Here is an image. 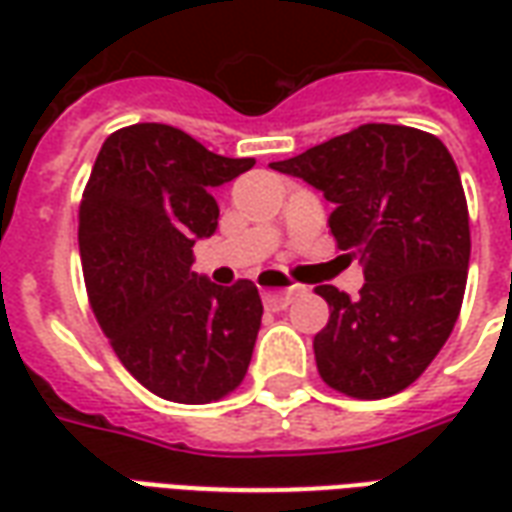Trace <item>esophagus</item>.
Instances as JSON below:
<instances>
[{"label": "esophagus", "instance_id": "34e87169", "mask_svg": "<svg viewBox=\"0 0 512 512\" xmlns=\"http://www.w3.org/2000/svg\"><path fill=\"white\" fill-rule=\"evenodd\" d=\"M304 290H307L304 285H288V288L266 290V293H263V301H266V307H271V310H285L290 301L296 299V296H301Z\"/></svg>", "mask_w": 512, "mask_h": 512}]
</instances>
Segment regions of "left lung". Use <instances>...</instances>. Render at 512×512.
<instances>
[{"label":"left lung","mask_w":512,"mask_h":512,"mask_svg":"<svg viewBox=\"0 0 512 512\" xmlns=\"http://www.w3.org/2000/svg\"><path fill=\"white\" fill-rule=\"evenodd\" d=\"M271 169L334 202V241L365 266L359 299L315 288L332 312L312 343L318 373L359 400L403 392L447 343L466 290L469 208L450 150L419 128L367 123Z\"/></svg>","instance_id":"left-lung-1"}]
</instances>
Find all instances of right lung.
Listing matches in <instances>:
<instances>
[{
    "instance_id": "obj_1",
    "label": "right lung",
    "mask_w": 512,
    "mask_h": 512,
    "mask_svg": "<svg viewBox=\"0 0 512 512\" xmlns=\"http://www.w3.org/2000/svg\"><path fill=\"white\" fill-rule=\"evenodd\" d=\"M255 167L180 128L136 123L106 136L79 205L84 285L98 326L139 384L172 403L230 395L252 362L263 301L191 271L219 224L213 189Z\"/></svg>"
}]
</instances>
